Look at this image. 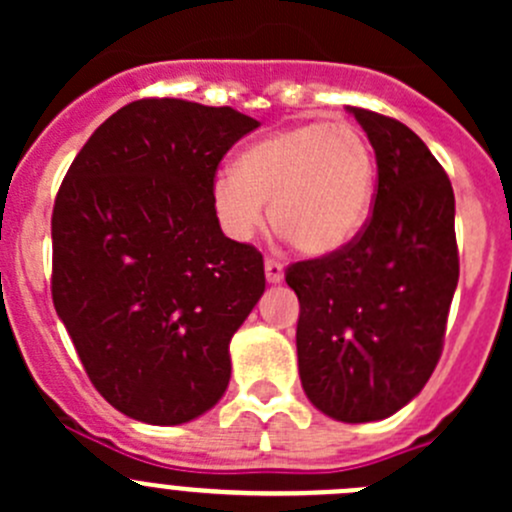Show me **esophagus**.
<instances>
[{
  "label": "esophagus",
  "mask_w": 512,
  "mask_h": 512,
  "mask_svg": "<svg viewBox=\"0 0 512 512\" xmlns=\"http://www.w3.org/2000/svg\"><path fill=\"white\" fill-rule=\"evenodd\" d=\"M265 277H267V282H270V285H277V282H282V277H285V267H282V262L267 257V260H265Z\"/></svg>",
  "instance_id": "1"
}]
</instances>
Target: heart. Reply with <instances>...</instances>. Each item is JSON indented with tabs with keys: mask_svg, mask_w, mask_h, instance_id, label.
Segmentation results:
<instances>
[{
	"mask_svg": "<svg viewBox=\"0 0 512 512\" xmlns=\"http://www.w3.org/2000/svg\"><path fill=\"white\" fill-rule=\"evenodd\" d=\"M376 160L347 121H307L252 143L213 180L225 232L250 240L270 200V223L304 255H332L359 235L374 198Z\"/></svg>",
	"mask_w": 512,
	"mask_h": 512,
	"instance_id": "heart-1",
	"label": "heart"
}]
</instances>
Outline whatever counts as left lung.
Masks as SVG:
<instances>
[{"mask_svg": "<svg viewBox=\"0 0 512 512\" xmlns=\"http://www.w3.org/2000/svg\"><path fill=\"white\" fill-rule=\"evenodd\" d=\"M376 153L374 210L359 235L294 262L297 359L307 399L344 423L404 409L441 359L458 285L456 198L426 143L401 121L349 106Z\"/></svg>", "mask_w": 512, "mask_h": 512, "instance_id": "obj_1", "label": "left lung"}]
</instances>
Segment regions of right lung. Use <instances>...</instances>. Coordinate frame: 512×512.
Returning a JSON list of instances; mask_svg holds the SVG:
<instances>
[{
    "instance_id": "1",
    "label": "right lung",
    "mask_w": 512,
    "mask_h": 512,
    "mask_svg": "<svg viewBox=\"0 0 512 512\" xmlns=\"http://www.w3.org/2000/svg\"><path fill=\"white\" fill-rule=\"evenodd\" d=\"M257 126L230 106L141 98L96 128L56 195V314L98 394L136 421L178 426L225 394L265 265L223 235L213 180Z\"/></svg>"
}]
</instances>
